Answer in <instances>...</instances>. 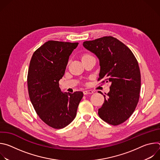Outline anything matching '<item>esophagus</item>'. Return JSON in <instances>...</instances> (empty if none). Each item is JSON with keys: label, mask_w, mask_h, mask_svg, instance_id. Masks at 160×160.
Returning <instances> with one entry per match:
<instances>
[{"label": "esophagus", "mask_w": 160, "mask_h": 160, "mask_svg": "<svg viewBox=\"0 0 160 160\" xmlns=\"http://www.w3.org/2000/svg\"><path fill=\"white\" fill-rule=\"evenodd\" d=\"M94 93V92L92 90H84L83 91V94L84 95H87V94H93Z\"/></svg>", "instance_id": "1"}]
</instances>
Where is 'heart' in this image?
Returning <instances> with one entry per match:
<instances>
[{
  "label": "heart",
  "instance_id": "obj_1",
  "mask_svg": "<svg viewBox=\"0 0 160 160\" xmlns=\"http://www.w3.org/2000/svg\"><path fill=\"white\" fill-rule=\"evenodd\" d=\"M89 56V55H87H87H84L83 56Z\"/></svg>",
  "mask_w": 160,
  "mask_h": 160
}]
</instances>
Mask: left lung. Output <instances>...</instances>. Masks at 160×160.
Returning <instances> with one entry per match:
<instances>
[{
	"label": "left lung",
	"mask_w": 160,
	"mask_h": 160,
	"mask_svg": "<svg viewBox=\"0 0 160 160\" xmlns=\"http://www.w3.org/2000/svg\"><path fill=\"white\" fill-rule=\"evenodd\" d=\"M83 46L99 60V80L104 78L111 83L108 98L104 95V102L98 115L109 124L120 125L132 115L139 99L138 62L128 47L111 36L85 41Z\"/></svg>",
	"instance_id": "1"
}]
</instances>
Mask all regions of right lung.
<instances>
[{
	"label": "right lung",
	"mask_w": 160,
	"mask_h": 160,
	"mask_svg": "<svg viewBox=\"0 0 160 160\" xmlns=\"http://www.w3.org/2000/svg\"><path fill=\"white\" fill-rule=\"evenodd\" d=\"M78 45L49 40L35 51L30 62L27 83L30 101L40 119L54 128H62L75 119L83 96L81 91L63 92L59 84Z\"/></svg>",
	"instance_id": "right-lung-1"
}]
</instances>
